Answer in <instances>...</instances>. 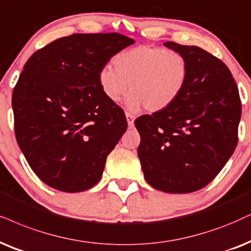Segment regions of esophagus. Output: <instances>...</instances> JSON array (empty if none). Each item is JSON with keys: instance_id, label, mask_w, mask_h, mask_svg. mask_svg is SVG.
Wrapping results in <instances>:
<instances>
[{"instance_id": "34e87169", "label": "esophagus", "mask_w": 251, "mask_h": 251, "mask_svg": "<svg viewBox=\"0 0 251 251\" xmlns=\"http://www.w3.org/2000/svg\"><path fill=\"white\" fill-rule=\"evenodd\" d=\"M126 119H127V125H128V127L132 128L133 126H134V119H135V117L133 116V115H131V113L126 112Z\"/></svg>"}]
</instances>
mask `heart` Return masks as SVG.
<instances>
[{
    "instance_id": "obj_1",
    "label": "heart",
    "mask_w": 251,
    "mask_h": 251,
    "mask_svg": "<svg viewBox=\"0 0 251 251\" xmlns=\"http://www.w3.org/2000/svg\"><path fill=\"white\" fill-rule=\"evenodd\" d=\"M98 72L100 91L116 103L127 93L126 106L138 111L145 106L148 112H160L173 105L185 88L189 63L178 50L164 47L136 46L123 50Z\"/></svg>"
}]
</instances>
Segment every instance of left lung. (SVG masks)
<instances>
[{
  "label": "left lung",
  "instance_id": "obj_1",
  "mask_svg": "<svg viewBox=\"0 0 251 251\" xmlns=\"http://www.w3.org/2000/svg\"><path fill=\"white\" fill-rule=\"evenodd\" d=\"M163 45L188 60V82L173 105L135 120L141 136L138 156L149 185L189 193L213 180L235 151L241 100L220 59L198 46Z\"/></svg>",
  "mask_w": 251,
  "mask_h": 251
}]
</instances>
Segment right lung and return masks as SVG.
I'll return each instance as SVG.
<instances>
[{
    "mask_svg": "<svg viewBox=\"0 0 251 251\" xmlns=\"http://www.w3.org/2000/svg\"><path fill=\"white\" fill-rule=\"evenodd\" d=\"M134 43L119 33H75L25 63L12 93L16 140L50 188L81 192L102 177L127 122L122 107L104 97L98 72Z\"/></svg>",
    "mask_w": 251,
    "mask_h": 251,
    "instance_id": "1",
    "label": "right lung"
}]
</instances>
